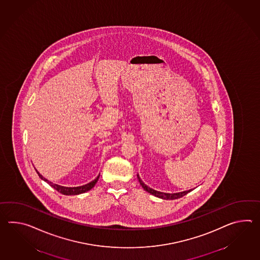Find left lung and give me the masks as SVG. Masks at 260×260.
<instances>
[{"mask_svg": "<svg viewBox=\"0 0 260 260\" xmlns=\"http://www.w3.org/2000/svg\"><path fill=\"white\" fill-rule=\"evenodd\" d=\"M137 177H138L139 182H140L141 185L143 186V188H144V190L147 191L148 193H150V194L154 195V196L160 198L162 200H175V199H179V198L185 196V194H187L188 192L192 191V189H189V190L183 191V192H179V193H173V194L164 193V192H160V191H156L155 190V189H152L149 186H147V185H145L144 182L141 180L138 174H137Z\"/></svg>", "mask_w": 260, "mask_h": 260, "instance_id": "8db88e82", "label": "left lung"}]
</instances>
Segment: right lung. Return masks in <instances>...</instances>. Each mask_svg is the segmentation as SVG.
<instances>
[{
	"mask_svg": "<svg viewBox=\"0 0 260 260\" xmlns=\"http://www.w3.org/2000/svg\"><path fill=\"white\" fill-rule=\"evenodd\" d=\"M36 173H38L39 177L41 179L44 180L48 185H51L53 188H55L56 190L63 194V195H79L82 193H85L87 191L90 190L94 185H96V183L98 182L100 174L97 176L96 179L93 180L90 183H88L87 185H81V186H76V187H66V186H61V185H57V184H53L51 182H49L48 180L46 179L45 177H43V175H41L40 173L36 171Z\"/></svg>",
	"mask_w": 260,
	"mask_h": 260,
	"instance_id": "obj_1",
	"label": "right lung"
}]
</instances>
